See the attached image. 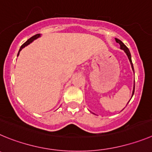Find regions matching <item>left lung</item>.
<instances>
[{"instance_id":"8db88e82","label":"left lung","mask_w":152,"mask_h":152,"mask_svg":"<svg viewBox=\"0 0 152 152\" xmlns=\"http://www.w3.org/2000/svg\"><path fill=\"white\" fill-rule=\"evenodd\" d=\"M115 40H116V42H117V43H118L119 45H120V49H122V50H124V51H125L127 57H128V58H129V62H130V64H131V66H132V70L134 71L133 64H132V59H131V54H130V52H129V48H127L126 46L125 45H124V44L123 43V42L120 40V39H115ZM134 91H135V84H134V88H133V91H132V95H133V94H134ZM129 102H128V103H129Z\"/></svg>"}]
</instances>
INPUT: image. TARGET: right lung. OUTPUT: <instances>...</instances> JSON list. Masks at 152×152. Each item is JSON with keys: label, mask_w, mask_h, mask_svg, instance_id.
I'll use <instances>...</instances> for the list:
<instances>
[{"label": "right lung", "mask_w": 152, "mask_h": 152, "mask_svg": "<svg viewBox=\"0 0 152 152\" xmlns=\"http://www.w3.org/2000/svg\"><path fill=\"white\" fill-rule=\"evenodd\" d=\"M40 36H41L40 34H36V35H33V36H32V37H31V38H30L29 39H28V40H27L26 42L25 43L23 44V45L21 46V47H20V50H19V53H18V55H19V54H20V51L22 50V49L23 48H25L26 46H27V45H29V44L31 43V42H32L34 40L37 39H38V38H39V37H40ZM18 55H17V56H18Z\"/></svg>", "instance_id": "1"}]
</instances>
